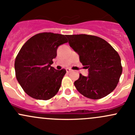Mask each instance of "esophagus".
<instances>
[{
  "mask_svg": "<svg viewBox=\"0 0 135 135\" xmlns=\"http://www.w3.org/2000/svg\"><path fill=\"white\" fill-rule=\"evenodd\" d=\"M66 73H70V72H71V70H70V69H66Z\"/></svg>",
  "mask_w": 135,
  "mask_h": 135,
  "instance_id": "1",
  "label": "esophagus"
}]
</instances>
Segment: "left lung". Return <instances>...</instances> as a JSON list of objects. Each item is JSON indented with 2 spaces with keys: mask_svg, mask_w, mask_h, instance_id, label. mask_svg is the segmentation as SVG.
<instances>
[{
  "mask_svg": "<svg viewBox=\"0 0 135 135\" xmlns=\"http://www.w3.org/2000/svg\"><path fill=\"white\" fill-rule=\"evenodd\" d=\"M70 47L78 54L80 61L89 70V75L74 81L76 89L91 99L104 97L116 88L122 66L118 53L104 39L89 35H66Z\"/></svg>",
  "mask_w": 135,
  "mask_h": 135,
  "instance_id": "left-lung-1",
  "label": "left lung"
}]
</instances>
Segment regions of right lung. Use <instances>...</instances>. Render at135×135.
<instances>
[{"label": "right lung", "instance_id": "obj_1", "mask_svg": "<svg viewBox=\"0 0 135 135\" xmlns=\"http://www.w3.org/2000/svg\"><path fill=\"white\" fill-rule=\"evenodd\" d=\"M68 42L66 35L42 32L24 44L15 59V72L19 84L31 97L49 100L59 91L66 70L51 66L57 49Z\"/></svg>", "mask_w": 135, "mask_h": 135}]
</instances>
